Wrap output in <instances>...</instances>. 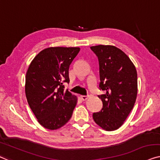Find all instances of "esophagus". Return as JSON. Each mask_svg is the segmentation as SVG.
<instances>
[{
	"instance_id": "34e87169",
	"label": "esophagus",
	"mask_w": 160,
	"mask_h": 160,
	"mask_svg": "<svg viewBox=\"0 0 160 160\" xmlns=\"http://www.w3.org/2000/svg\"><path fill=\"white\" fill-rule=\"evenodd\" d=\"M80 98L82 101H86L87 99H88V98H89V95H81Z\"/></svg>"
}]
</instances>
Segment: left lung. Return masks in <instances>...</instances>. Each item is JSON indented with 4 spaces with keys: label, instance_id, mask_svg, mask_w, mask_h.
Listing matches in <instances>:
<instances>
[{
    "label": "left lung",
    "instance_id": "left-lung-1",
    "mask_svg": "<svg viewBox=\"0 0 160 160\" xmlns=\"http://www.w3.org/2000/svg\"><path fill=\"white\" fill-rule=\"evenodd\" d=\"M99 62V88L105 94L101 111L92 114L95 123L106 131L123 125L132 110L137 95V72L134 65L122 50L111 45L90 47Z\"/></svg>",
    "mask_w": 160,
    "mask_h": 160
}]
</instances>
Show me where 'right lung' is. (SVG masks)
Masks as SVG:
<instances>
[{
  "instance_id": "obj_1",
  "label": "right lung",
  "mask_w": 160,
  "mask_h": 160,
  "mask_svg": "<svg viewBox=\"0 0 160 160\" xmlns=\"http://www.w3.org/2000/svg\"><path fill=\"white\" fill-rule=\"evenodd\" d=\"M79 47H49L32 61L26 75L25 92L31 109L44 128L55 130L72 117L78 98L65 89L69 68Z\"/></svg>"
}]
</instances>
